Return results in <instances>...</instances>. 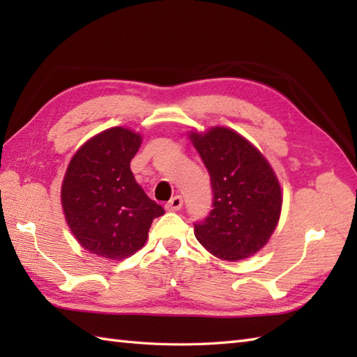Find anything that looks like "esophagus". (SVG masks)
I'll return each instance as SVG.
<instances>
[{
  "mask_svg": "<svg viewBox=\"0 0 357 357\" xmlns=\"http://www.w3.org/2000/svg\"><path fill=\"white\" fill-rule=\"evenodd\" d=\"M183 202H184L183 198H181V196L178 195L165 204V208L169 211H178V210H181V207H183Z\"/></svg>",
  "mask_w": 357,
  "mask_h": 357,
  "instance_id": "34e87169",
  "label": "esophagus"
}]
</instances>
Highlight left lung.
<instances>
[{
  "instance_id": "8db88e82",
  "label": "left lung",
  "mask_w": 357,
  "mask_h": 357,
  "mask_svg": "<svg viewBox=\"0 0 357 357\" xmlns=\"http://www.w3.org/2000/svg\"><path fill=\"white\" fill-rule=\"evenodd\" d=\"M213 188V210L195 224V236L211 255L239 261L267 244L275 231L282 193L267 159L244 136L225 127L190 133Z\"/></svg>"
}]
</instances>
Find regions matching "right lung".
<instances>
[{
    "instance_id": "right-lung-1",
    "label": "right lung",
    "mask_w": 357,
    "mask_h": 357,
    "mask_svg": "<svg viewBox=\"0 0 357 357\" xmlns=\"http://www.w3.org/2000/svg\"><path fill=\"white\" fill-rule=\"evenodd\" d=\"M141 141L124 127L98 133L73 155L63 181V210L73 236L87 252L112 261L142 248L153 219L164 215L130 170Z\"/></svg>"
}]
</instances>
